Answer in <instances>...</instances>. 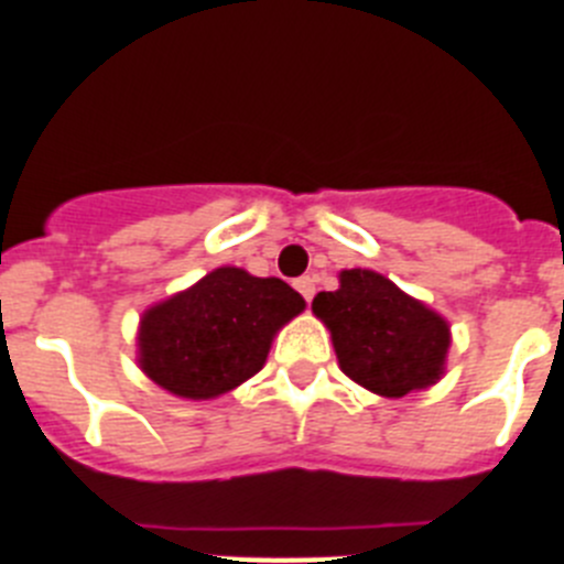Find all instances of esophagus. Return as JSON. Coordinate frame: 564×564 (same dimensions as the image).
I'll list each match as a JSON object with an SVG mask.
<instances>
[{
  "label": "esophagus",
  "instance_id": "esophagus-1",
  "mask_svg": "<svg viewBox=\"0 0 564 564\" xmlns=\"http://www.w3.org/2000/svg\"><path fill=\"white\" fill-rule=\"evenodd\" d=\"M293 285H296V291L305 296V302H311L313 293H316V276H299Z\"/></svg>",
  "mask_w": 564,
  "mask_h": 564
}]
</instances>
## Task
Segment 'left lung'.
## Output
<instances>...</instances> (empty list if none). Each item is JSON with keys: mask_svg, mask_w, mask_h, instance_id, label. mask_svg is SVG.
Here are the masks:
<instances>
[{"mask_svg": "<svg viewBox=\"0 0 564 564\" xmlns=\"http://www.w3.org/2000/svg\"><path fill=\"white\" fill-rule=\"evenodd\" d=\"M313 313L330 330L344 376L376 395L403 398L446 372L449 322L383 273L341 271L338 291L316 293Z\"/></svg>", "mask_w": 564, "mask_h": 564, "instance_id": "obj_1", "label": "left lung"}]
</instances>
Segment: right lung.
<instances>
[{
	"label": "right lung",
	"mask_w": 564,
	"mask_h": 564,
	"mask_svg": "<svg viewBox=\"0 0 564 564\" xmlns=\"http://www.w3.org/2000/svg\"><path fill=\"white\" fill-rule=\"evenodd\" d=\"M302 311L305 299L282 279L214 268L143 311L138 367L172 395L212 401L257 376L276 333Z\"/></svg>",
	"instance_id": "right-lung-1"
}]
</instances>
